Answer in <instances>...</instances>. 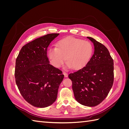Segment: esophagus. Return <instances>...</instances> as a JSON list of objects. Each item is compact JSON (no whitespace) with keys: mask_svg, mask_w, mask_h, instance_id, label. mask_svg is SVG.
Instances as JSON below:
<instances>
[{"mask_svg":"<svg viewBox=\"0 0 129 129\" xmlns=\"http://www.w3.org/2000/svg\"><path fill=\"white\" fill-rule=\"evenodd\" d=\"M63 75H64L65 77H68V73H66L65 72H63Z\"/></svg>","mask_w":129,"mask_h":129,"instance_id":"1","label":"esophagus"}]
</instances>
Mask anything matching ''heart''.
Returning <instances> with one entry per match:
<instances>
[{
  "instance_id": "obj_1",
  "label": "heart",
  "mask_w": 129,
  "mask_h": 129,
  "mask_svg": "<svg viewBox=\"0 0 129 129\" xmlns=\"http://www.w3.org/2000/svg\"><path fill=\"white\" fill-rule=\"evenodd\" d=\"M93 52V46L89 41L67 37L58 41L56 47L48 49V57L50 63L56 68L60 67L66 59L67 67L79 69L87 64Z\"/></svg>"
}]
</instances>
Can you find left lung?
<instances>
[{"label":"left lung","mask_w":129,"mask_h":129,"mask_svg":"<svg viewBox=\"0 0 129 129\" xmlns=\"http://www.w3.org/2000/svg\"><path fill=\"white\" fill-rule=\"evenodd\" d=\"M94 53L84 67L69 74L75 100L82 105L95 107L106 98L114 83V61L108 49L91 37Z\"/></svg>","instance_id":"obj_1"}]
</instances>
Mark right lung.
Here are the masks:
<instances>
[{
    "label": "right lung",
    "instance_id": "obj_1",
    "mask_svg": "<svg viewBox=\"0 0 129 129\" xmlns=\"http://www.w3.org/2000/svg\"><path fill=\"white\" fill-rule=\"evenodd\" d=\"M58 35L48 34L28 43L22 47L16 59L15 82L23 98L34 107H47L57 99L64 75L49 64L47 50Z\"/></svg>",
    "mask_w": 129,
    "mask_h": 129
}]
</instances>
